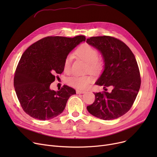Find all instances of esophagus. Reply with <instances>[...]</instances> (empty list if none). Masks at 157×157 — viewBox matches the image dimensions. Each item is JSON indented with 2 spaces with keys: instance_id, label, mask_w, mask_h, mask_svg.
I'll return each instance as SVG.
<instances>
[{
  "instance_id": "obj_1",
  "label": "esophagus",
  "mask_w": 157,
  "mask_h": 157,
  "mask_svg": "<svg viewBox=\"0 0 157 157\" xmlns=\"http://www.w3.org/2000/svg\"><path fill=\"white\" fill-rule=\"evenodd\" d=\"M84 93H85V90H76V94H84Z\"/></svg>"
}]
</instances>
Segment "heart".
Returning a JSON list of instances; mask_svg holds the SVG:
<instances>
[{
    "instance_id": "heart-1",
    "label": "heart",
    "mask_w": 157,
    "mask_h": 157,
    "mask_svg": "<svg viewBox=\"0 0 157 157\" xmlns=\"http://www.w3.org/2000/svg\"><path fill=\"white\" fill-rule=\"evenodd\" d=\"M75 55L80 59L84 60L87 62L86 69L93 72L101 71L103 66L104 62L102 59L98 57V51L95 47L90 44L85 43L80 45L76 49ZM72 57L69 55L65 57L63 61V68L65 72H69L71 71V65ZM93 78L90 75L77 76L74 75L71 76L66 79V83L69 86L77 88H86L92 83Z\"/></svg>"
}]
</instances>
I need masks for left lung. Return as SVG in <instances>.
I'll return each mask as SVG.
<instances>
[{
  "mask_svg": "<svg viewBox=\"0 0 157 157\" xmlns=\"http://www.w3.org/2000/svg\"><path fill=\"white\" fill-rule=\"evenodd\" d=\"M86 43L101 52L104 59V71L95 84L113 88L111 93H94L95 101L86 107L87 110L102 120L117 119L132 108L141 86L135 56L123 41L114 37H92Z\"/></svg>",
  "mask_w": 157,
  "mask_h": 157,
  "instance_id": "left-lung-1",
  "label": "left lung"
}]
</instances>
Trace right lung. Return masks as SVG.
I'll return each instance as SVG.
<instances>
[{"label": "right lung", "instance_id": "obj_1", "mask_svg": "<svg viewBox=\"0 0 157 157\" xmlns=\"http://www.w3.org/2000/svg\"><path fill=\"white\" fill-rule=\"evenodd\" d=\"M85 39L84 36H48L30 46L23 53L14 72V86L22 109L29 116L46 120L63 112L76 90L63 85L55 92L49 86L63 71L65 57Z\"/></svg>", "mask_w": 157, "mask_h": 157}]
</instances>
